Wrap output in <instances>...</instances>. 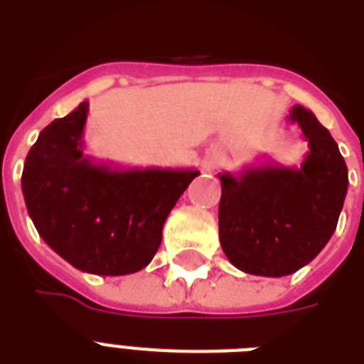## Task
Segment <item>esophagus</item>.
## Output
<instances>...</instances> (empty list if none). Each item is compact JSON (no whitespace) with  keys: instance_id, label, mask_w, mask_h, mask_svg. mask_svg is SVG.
I'll use <instances>...</instances> for the list:
<instances>
[{"instance_id":"obj_1","label":"esophagus","mask_w":364,"mask_h":364,"mask_svg":"<svg viewBox=\"0 0 364 364\" xmlns=\"http://www.w3.org/2000/svg\"><path fill=\"white\" fill-rule=\"evenodd\" d=\"M217 164H219V159H217V156H213V159L208 160V168H213V166H217Z\"/></svg>"}]
</instances>
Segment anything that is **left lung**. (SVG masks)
I'll list each match as a JSON object with an SVG mask.
<instances>
[{"label": "left lung", "mask_w": 364, "mask_h": 364, "mask_svg": "<svg viewBox=\"0 0 364 364\" xmlns=\"http://www.w3.org/2000/svg\"><path fill=\"white\" fill-rule=\"evenodd\" d=\"M289 121L310 147L300 168L268 162L219 173L221 247L253 276H289L316 259L336 230L350 185L344 156L316 115L294 105Z\"/></svg>", "instance_id": "8db88e82"}]
</instances>
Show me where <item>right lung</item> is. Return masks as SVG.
<instances>
[{"label":"right lung","mask_w":364,"mask_h":364,"mask_svg":"<svg viewBox=\"0 0 364 364\" xmlns=\"http://www.w3.org/2000/svg\"><path fill=\"white\" fill-rule=\"evenodd\" d=\"M88 102L43 128L26 156L22 193L37 232L77 270L134 274L153 260L162 227L198 170H121L82 154Z\"/></svg>","instance_id":"1"}]
</instances>
